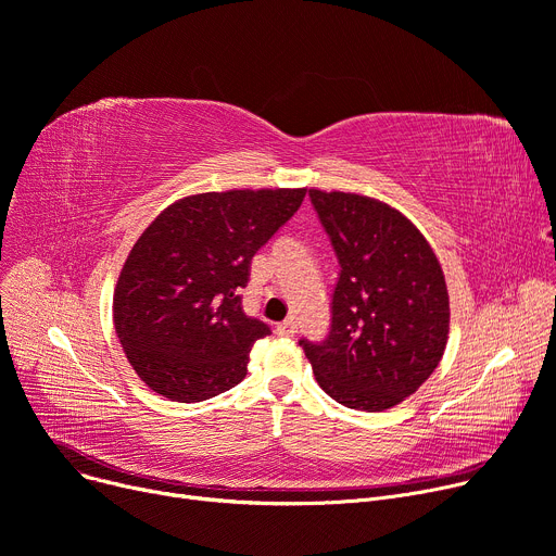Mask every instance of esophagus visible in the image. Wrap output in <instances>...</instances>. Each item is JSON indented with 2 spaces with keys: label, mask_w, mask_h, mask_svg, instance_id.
Returning <instances> with one entry per match:
<instances>
[{
  "label": "esophagus",
  "mask_w": 556,
  "mask_h": 556,
  "mask_svg": "<svg viewBox=\"0 0 556 556\" xmlns=\"http://www.w3.org/2000/svg\"><path fill=\"white\" fill-rule=\"evenodd\" d=\"M296 320H293V318H287V320H282V323H278L276 325V332L280 334V337H293V334H296Z\"/></svg>",
  "instance_id": "obj_1"
}]
</instances>
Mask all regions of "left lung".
<instances>
[{
	"label": "left lung",
	"mask_w": 556,
	"mask_h": 556,
	"mask_svg": "<svg viewBox=\"0 0 556 556\" xmlns=\"http://www.w3.org/2000/svg\"><path fill=\"white\" fill-rule=\"evenodd\" d=\"M309 198L341 276L330 337L301 345L332 400L368 413L393 408L444 354L451 307L442 265L419 228L390 204L320 188H309Z\"/></svg>",
	"instance_id": "8db88e82"
}]
</instances>
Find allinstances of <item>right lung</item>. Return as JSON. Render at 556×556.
<instances>
[{"instance_id":"obj_1","label":"right lung","mask_w":556,"mask_h":556,"mask_svg":"<svg viewBox=\"0 0 556 556\" xmlns=\"http://www.w3.org/2000/svg\"><path fill=\"white\" fill-rule=\"evenodd\" d=\"M307 188L194 192L163 208L127 253L114 328L141 381L173 402L211 400L247 377L269 328L242 309L251 257L299 211Z\"/></svg>"}]
</instances>
